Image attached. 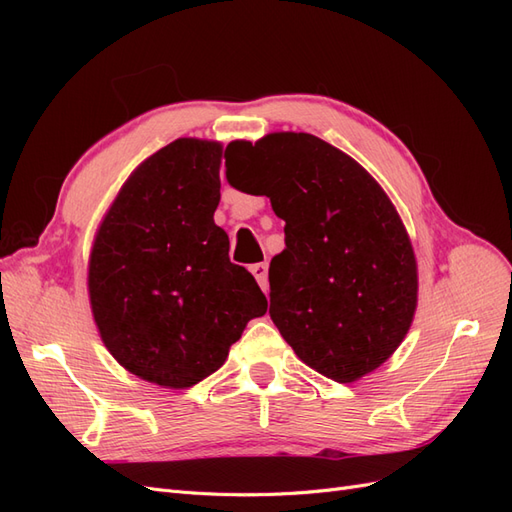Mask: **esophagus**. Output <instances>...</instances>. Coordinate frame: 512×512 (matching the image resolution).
Segmentation results:
<instances>
[{"label":"esophagus","instance_id":"34e87169","mask_svg":"<svg viewBox=\"0 0 512 512\" xmlns=\"http://www.w3.org/2000/svg\"><path fill=\"white\" fill-rule=\"evenodd\" d=\"M250 271H252V275L256 277V282H258V286L267 292V277H269V265L267 262H256V265H252L250 267Z\"/></svg>","mask_w":512,"mask_h":512}]
</instances>
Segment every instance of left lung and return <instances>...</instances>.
<instances>
[{
	"mask_svg": "<svg viewBox=\"0 0 512 512\" xmlns=\"http://www.w3.org/2000/svg\"><path fill=\"white\" fill-rule=\"evenodd\" d=\"M226 179L271 198L286 250L269 267V314L299 359L335 382L380 367L416 309V260L367 170L305 132L226 147Z\"/></svg>",
	"mask_w": 512,
	"mask_h": 512,
	"instance_id": "8db88e82",
	"label": "left lung"
}]
</instances>
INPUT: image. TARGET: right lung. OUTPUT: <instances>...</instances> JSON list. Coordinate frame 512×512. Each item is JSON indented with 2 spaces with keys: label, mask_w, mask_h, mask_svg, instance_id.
Instances as JSON below:
<instances>
[{
  "label": "right lung",
  "mask_w": 512,
  "mask_h": 512,
  "mask_svg": "<svg viewBox=\"0 0 512 512\" xmlns=\"http://www.w3.org/2000/svg\"><path fill=\"white\" fill-rule=\"evenodd\" d=\"M222 145L177 138L123 183L89 258L102 342L147 382L188 389L220 369L245 324L267 312L252 273L228 258Z\"/></svg>",
  "instance_id": "add662e5"
}]
</instances>
